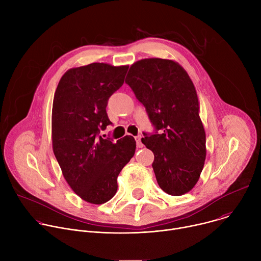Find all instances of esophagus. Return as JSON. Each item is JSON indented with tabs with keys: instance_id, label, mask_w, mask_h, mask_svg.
<instances>
[{
	"instance_id": "obj_1",
	"label": "esophagus",
	"mask_w": 261,
	"mask_h": 261,
	"mask_svg": "<svg viewBox=\"0 0 261 261\" xmlns=\"http://www.w3.org/2000/svg\"><path fill=\"white\" fill-rule=\"evenodd\" d=\"M135 140H136V145H137V147H142V146H143V144H142V142H141V135L135 136Z\"/></svg>"
}]
</instances>
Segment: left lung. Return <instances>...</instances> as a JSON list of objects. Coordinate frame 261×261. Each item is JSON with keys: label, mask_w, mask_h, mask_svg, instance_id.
I'll return each mask as SVG.
<instances>
[{"label": "left lung", "mask_w": 261, "mask_h": 261, "mask_svg": "<svg viewBox=\"0 0 261 261\" xmlns=\"http://www.w3.org/2000/svg\"><path fill=\"white\" fill-rule=\"evenodd\" d=\"M126 84L156 130L143 133L141 141L154 153L152 166L160 188L172 196L189 192L199 179L206 150L198 98L188 73L171 60L143 59L130 67Z\"/></svg>", "instance_id": "1"}]
</instances>
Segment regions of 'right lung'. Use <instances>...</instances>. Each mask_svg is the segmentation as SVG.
Returning <instances> with one entry per match:
<instances>
[{
  "label": "right lung",
  "mask_w": 261,
  "mask_h": 261,
  "mask_svg": "<svg viewBox=\"0 0 261 261\" xmlns=\"http://www.w3.org/2000/svg\"><path fill=\"white\" fill-rule=\"evenodd\" d=\"M128 68L104 63L72 68L55 93L54 154L71 189L93 204L115 196L118 175L135 153L136 141L130 135L117 142L99 135L113 124L106 106L109 97L123 86Z\"/></svg>",
  "instance_id": "1"
}]
</instances>
